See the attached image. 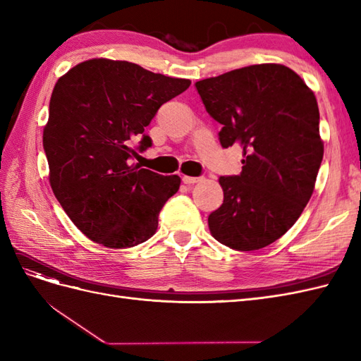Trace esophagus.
Masks as SVG:
<instances>
[{
  "instance_id": "obj_1",
  "label": "esophagus",
  "mask_w": 361,
  "mask_h": 361,
  "mask_svg": "<svg viewBox=\"0 0 361 361\" xmlns=\"http://www.w3.org/2000/svg\"><path fill=\"white\" fill-rule=\"evenodd\" d=\"M199 180H200V178H192V176H183L182 178V182L187 183V185H192V183L199 182Z\"/></svg>"
}]
</instances>
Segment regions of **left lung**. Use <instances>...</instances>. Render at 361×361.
<instances>
[{"label":"left lung","instance_id":"1","mask_svg":"<svg viewBox=\"0 0 361 361\" xmlns=\"http://www.w3.org/2000/svg\"><path fill=\"white\" fill-rule=\"evenodd\" d=\"M220 143L243 149V171L221 176L223 204L207 216L218 243L264 248L298 220L324 157L313 92L283 64H255L195 82Z\"/></svg>","mask_w":361,"mask_h":361}]
</instances>
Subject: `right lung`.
<instances>
[{
  "label": "right lung",
  "mask_w": 361,
  "mask_h": 361,
  "mask_svg": "<svg viewBox=\"0 0 361 361\" xmlns=\"http://www.w3.org/2000/svg\"><path fill=\"white\" fill-rule=\"evenodd\" d=\"M190 84L129 61L93 59L54 87L43 129L49 183L92 241L126 248L157 232L159 212L180 178L140 169L130 159L152 146L145 128L159 106Z\"/></svg>",
  "instance_id": "1"
}]
</instances>
